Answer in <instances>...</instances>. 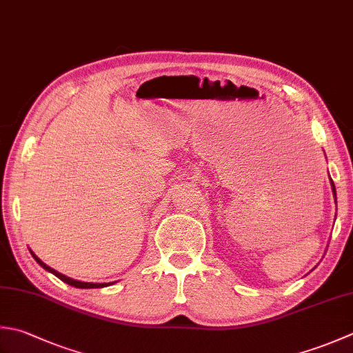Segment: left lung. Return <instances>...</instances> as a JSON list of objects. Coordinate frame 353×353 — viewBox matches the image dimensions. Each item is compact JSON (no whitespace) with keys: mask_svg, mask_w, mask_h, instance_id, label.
I'll return each instance as SVG.
<instances>
[{"mask_svg":"<svg viewBox=\"0 0 353 353\" xmlns=\"http://www.w3.org/2000/svg\"><path fill=\"white\" fill-rule=\"evenodd\" d=\"M329 177H330V176H329ZM330 185H332V194H334V197H335V203H336V190H335V185H334L332 179H330Z\"/></svg>","mask_w":353,"mask_h":353,"instance_id":"obj_1","label":"left lung"}]
</instances>
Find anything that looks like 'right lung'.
I'll use <instances>...</instances> for the list:
<instances>
[{"label":"right lung","instance_id":"obj_1","mask_svg":"<svg viewBox=\"0 0 353 353\" xmlns=\"http://www.w3.org/2000/svg\"><path fill=\"white\" fill-rule=\"evenodd\" d=\"M30 251V254H32V257L37 260V263H39V266H43L46 271H48V272H52L53 275H57L58 279H61L62 281L64 283H67V285H70V286H74V288H79V289H96V288H105V286H110V285H113V283H87V281H78V280H73V279H70V277H67V275H62L61 272H58V271H54V269H52L50 266H47L43 260H39L37 255H34V252L32 251V250H29Z\"/></svg>","mask_w":353,"mask_h":353}]
</instances>
